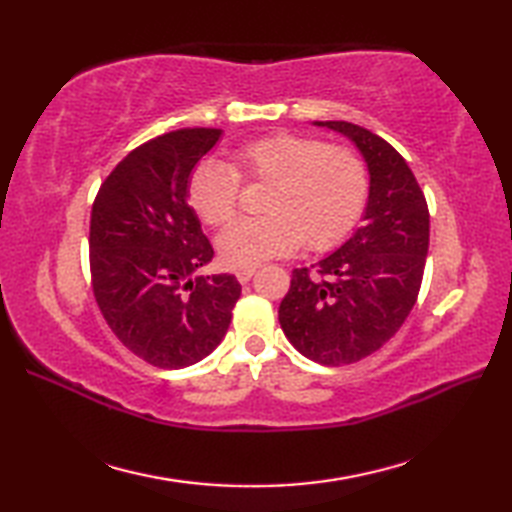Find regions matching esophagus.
Here are the masks:
<instances>
[{
  "mask_svg": "<svg viewBox=\"0 0 512 512\" xmlns=\"http://www.w3.org/2000/svg\"><path fill=\"white\" fill-rule=\"evenodd\" d=\"M253 275H255V268H239L237 273H235L239 284H248V281L253 279Z\"/></svg>",
  "mask_w": 512,
  "mask_h": 512,
  "instance_id": "1",
  "label": "esophagus"
}]
</instances>
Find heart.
<instances>
[{"instance_id":"obj_1","label":"heart","mask_w":512,"mask_h":512,"mask_svg":"<svg viewBox=\"0 0 512 512\" xmlns=\"http://www.w3.org/2000/svg\"><path fill=\"white\" fill-rule=\"evenodd\" d=\"M239 178L268 189L264 217L235 220L217 235L220 257L233 268L290 255L301 242L317 253L336 246L361 220L369 191L356 151L284 132L235 149L233 167L206 158L191 171L187 198L204 224L222 226L235 215Z\"/></svg>"}]
</instances>
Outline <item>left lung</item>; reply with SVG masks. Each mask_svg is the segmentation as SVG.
<instances>
[{
	"instance_id": "left-lung-1",
	"label": "left lung",
	"mask_w": 512,
	"mask_h": 512,
	"mask_svg": "<svg viewBox=\"0 0 512 512\" xmlns=\"http://www.w3.org/2000/svg\"><path fill=\"white\" fill-rule=\"evenodd\" d=\"M347 136L369 169L363 226L310 268L292 270L279 323L314 363L339 367L380 350L418 299L429 250V209L409 165L387 140L345 121H317Z\"/></svg>"
}]
</instances>
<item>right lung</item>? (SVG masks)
<instances>
[{
	"label": "right lung",
	"instance_id": "add662e5",
	"mask_svg": "<svg viewBox=\"0 0 512 512\" xmlns=\"http://www.w3.org/2000/svg\"><path fill=\"white\" fill-rule=\"evenodd\" d=\"M220 136L222 129L187 127L147 140L118 162L92 204L94 299L116 339L160 369L209 356L242 295L233 275H195L213 246L187 184Z\"/></svg>",
	"mask_w": 512,
	"mask_h": 512
}]
</instances>
